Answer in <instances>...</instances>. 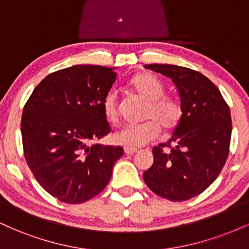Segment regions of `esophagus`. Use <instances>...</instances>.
<instances>
[{
  "label": "esophagus",
  "mask_w": 249,
  "mask_h": 249,
  "mask_svg": "<svg viewBox=\"0 0 249 249\" xmlns=\"http://www.w3.org/2000/svg\"><path fill=\"white\" fill-rule=\"evenodd\" d=\"M124 152H125V154H133V153L137 152V150H136V148L125 147V148H124Z\"/></svg>",
  "instance_id": "34e87169"
}]
</instances>
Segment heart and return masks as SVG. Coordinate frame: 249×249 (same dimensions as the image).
Listing matches in <instances>:
<instances>
[{
  "label": "heart",
  "mask_w": 249,
  "mask_h": 249,
  "mask_svg": "<svg viewBox=\"0 0 249 249\" xmlns=\"http://www.w3.org/2000/svg\"><path fill=\"white\" fill-rule=\"evenodd\" d=\"M131 85L145 101L147 107L142 124H126L112 136V141L122 146L137 148L148 144L158 137L160 127L172 130L179 124L182 117L180 103L171 97H165V87L158 77L151 73L136 76ZM103 112L108 122L115 123L118 118V101L115 89L105 93L102 102Z\"/></svg>",
  "instance_id": "1"
}]
</instances>
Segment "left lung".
Wrapping results in <instances>:
<instances>
[{"mask_svg": "<svg viewBox=\"0 0 249 249\" xmlns=\"http://www.w3.org/2000/svg\"><path fill=\"white\" fill-rule=\"evenodd\" d=\"M145 68L172 79L182 117L170 141L153 147V164L142 178L159 196L184 201L204 192L224 167L232 134L230 107L219 89L198 71L172 64Z\"/></svg>", "mask_w": 249, "mask_h": 249, "instance_id": "left-lung-1", "label": "left lung"}]
</instances>
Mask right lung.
<instances>
[{
	"instance_id": "obj_1",
	"label": "right lung",
	"mask_w": 249,
	"mask_h": 249,
	"mask_svg": "<svg viewBox=\"0 0 249 249\" xmlns=\"http://www.w3.org/2000/svg\"><path fill=\"white\" fill-rule=\"evenodd\" d=\"M115 68L72 65L45 77L25 103L21 132L25 160L39 185L67 204H82L110 181L121 146L90 145L110 133L102 102Z\"/></svg>"
}]
</instances>
